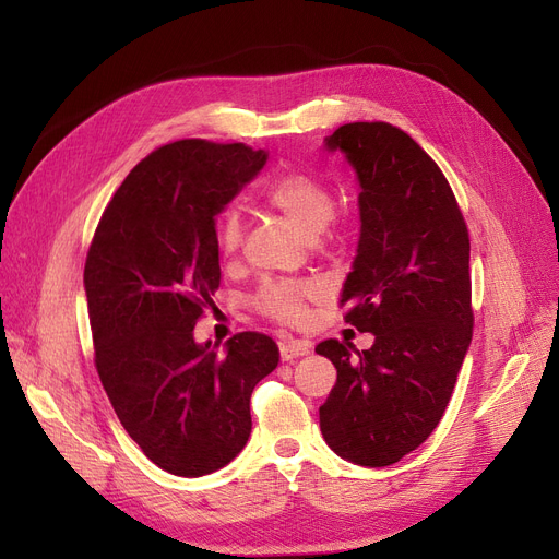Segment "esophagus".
<instances>
[{"instance_id": "34e87169", "label": "esophagus", "mask_w": 559, "mask_h": 559, "mask_svg": "<svg viewBox=\"0 0 559 559\" xmlns=\"http://www.w3.org/2000/svg\"><path fill=\"white\" fill-rule=\"evenodd\" d=\"M308 354H310L308 342H299V340L281 342V360L283 362H292L295 358H301V356H308Z\"/></svg>"}]
</instances>
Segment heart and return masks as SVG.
I'll use <instances>...</instances> for the list:
<instances>
[{
    "label": "heart",
    "mask_w": 559,
    "mask_h": 559,
    "mask_svg": "<svg viewBox=\"0 0 559 559\" xmlns=\"http://www.w3.org/2000/svg\"><path fill=\"white\" fill-rule=\"evenodd\" d=\"M264 201L274 211L285 215L308 238H314L333 217L335 199L331 188L304 171L283 174L281 179L264 190ZM217 245L224 258H235L242 245V217L230 209L222 215L217 226ZM319 295V285L312 281H264L253 297V306L278 321L295 324L306 312V304Z\"/></svg>",
    "instance_id": "b5f03b06"
}]
</instances>
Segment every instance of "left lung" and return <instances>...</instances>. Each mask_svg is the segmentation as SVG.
<instances>
[{"label": "left lung", "mask_w": 559, "mask_h": 559, "mask_svg": "<svg viewBox=\"0 0 559 559\" xmlns=\"http://www.w3.org/2000/svg\"><path fill=\"white\" fill-rule=\"evenodd\" d=\"M324 142L358 174L360 240L340 304L373 346L317 344L337 369L319 426L340 457L390 466L444 417L472 344L468 230L447 176L405 131L354 122Z\"/></svg>", "instance_id": "1"}]
</instances>
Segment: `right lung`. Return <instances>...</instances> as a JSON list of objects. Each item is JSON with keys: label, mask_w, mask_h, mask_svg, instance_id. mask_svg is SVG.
<instances>
[{"label": "right lung", "mask_w": 559, "mask_h": 559, "mask_svg": "<svg viewBox=\"0 0 559 559\" xmlns=\"http://www.w3.org/2000/svg\"><path fill=\"white\" fill-rule=\"evenodd\" d=\"M267 163L242 142L179 140L138 163L99 219L85 258L95 365L117 419L167 474L199 478L251 435V392L278 365L262 333L199 344L215 306V217Z\"/></svg>", "instance_id": "right-lung-1"}]
</instances>
